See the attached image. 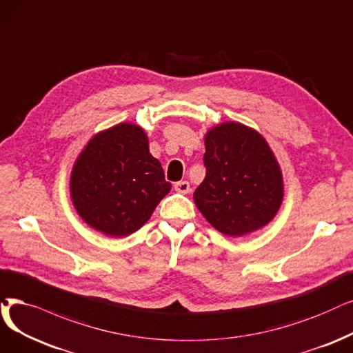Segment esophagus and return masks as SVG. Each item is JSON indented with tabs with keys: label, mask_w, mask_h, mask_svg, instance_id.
Instances as JSON below:
<instances>
[{
	"label": "esophagus",
	"mask_w": 353,
	"mask_h": 353,
	"mask_svg": "<svg viewBox=\"0 0 353 353\" xmlns=\"http://www.w3.org/2000/svg\"><path fill=\"white\" fill-rule=\"evenodd\" d=\"M174 188H175V191L179 192V194H188V192H190V182H188V181L175 182Z\"/></svg>",
	"instance_id": "esophagus-1"
}]
</instances>
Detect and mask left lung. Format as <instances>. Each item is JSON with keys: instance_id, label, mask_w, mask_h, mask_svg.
<instances>
[{"instance_id": "obj_1", "label": "left lung", "mask_w": 353, "mask_h": 353, "mask_svg": "<svg viewBox=\"0 0 353 353\" xmlns=\"http://www.w3.org/2000/svg\"><path fill=\"white\" fill-rule=\"evenodd\" d=\"M207 174L194 203L220 233L242 237L270 224L284 200V176L275 153L255 129L224 121L204 134Z\"/></svg>"}]
</instances>
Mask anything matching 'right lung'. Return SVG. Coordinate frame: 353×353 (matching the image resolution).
<instances>
[{
	"label": "right lung",
	"instance_id": "1",
	"mask_svg": "<svg viewBox=\"0 0 353 353\" xmlns=\"http://www.w3.org/2000/svg\"><path fill=\"white\" fill-rule=\"evenodd\" d=\"M70 200L90 228L110 237L129 236L150 219L171 191L149 137L134 123L95 133L77 157L69 178Z\"/></svg>",
	"mask_w": 353,
	"mask_h": 353
}]
</instances>
